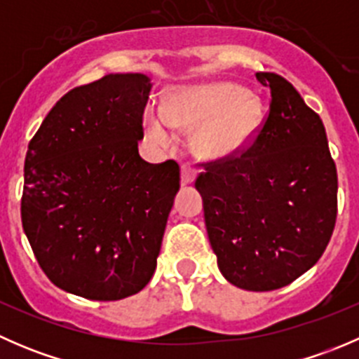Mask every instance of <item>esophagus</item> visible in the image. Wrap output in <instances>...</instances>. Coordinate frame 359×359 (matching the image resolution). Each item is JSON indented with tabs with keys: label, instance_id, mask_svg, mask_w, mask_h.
I'll return each mask as SVG.
<instances>
[{
	"label": "esophagus",
	"instance_id": "obj_1",
	"mask_svg": "<svg viewBox=\"0 0 359 359\" xmlns=\"http://www.w3.org/2000/svg\"><path fill=\"white\" fill-rule=\"evenodd\" d=\"M198 170L191 165H182V186H187V184L194 182L196 179Z\"/></svg>",
	"mask_w": 359,
	"mask_h": 359
}]
</instances>
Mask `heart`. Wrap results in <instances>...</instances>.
<instances>
[{
  "instance_id": "b5f03b06",
  "label": "heart",
  "mask_w": 359,
  "mask_h": 359,
  "mask_svg": "<svg viewBox=\"0 0 359 359\" xmlns=\"http://www.w3.org/2000/svg\"><path fill=\"white\" fill-rule=\"evenodd\" d=\"M262 121V102L234 83L179 88L166 109L151 107L146 128L161 146L173 142V129L193 130V146L203 156H226L247 146Z\"/></svg>"
}]
</instances>
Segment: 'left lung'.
Segmentation results:
<instances>
[{"label":"left lung","mask_w":359,"mask_h":359,"mask_svg":"<svg viewBox=\"0 0 359 359\" xmlns=\"http://www.w3.org/2000/svg\"><path fill=\"white\" fill-rule=\"evenodd\" d=\"M266 118L248 146L203 161L208 240L220 273L252 292L283 288L320 260L337 220V168L323 121L276 72Z\"/></svg>","instance_id":"left-lung-1"}]
</instances>
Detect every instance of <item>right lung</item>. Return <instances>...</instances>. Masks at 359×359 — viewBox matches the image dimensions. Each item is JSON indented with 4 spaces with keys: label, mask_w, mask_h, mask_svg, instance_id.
Here are the masks:
<instances>
[{
    "label": "right lung",
    "mask_w": 359,
    "mask_h": 359,
    "mask_svg": "<svg viewBox=\"0 0 359 359\" xmlns=\"http://www.w3.org/2000/svg\"><path fill=\"white\" fill-rule=\"evenodd\" d=\"M149 90L139 72L76 86L29 142L22 226L43 273L69 293L125 299L156 269L180 168L139 156Z\"/></svg>",
    "instance_id": "right-lung-1"
}]
</instances>
